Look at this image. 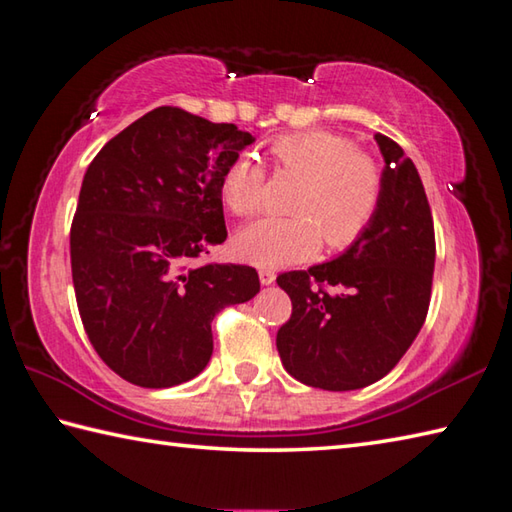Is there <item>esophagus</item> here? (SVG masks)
Returning <instances> with one entry per match:
<instances>
[{
    "instance_id": "34e87169",
    "label": "esophagus",
    "mask_w": 512,
    "mask_h": 512,
    "mask_svg": "<svg viewBox=\"0 0 512 512\" xmlns=\"http://www.w3.org/2000/svg\"><path fill=\"white\" fill-rule=\"evenodd\" d=\"M259 282H262L264 286L273 284L275 282V271H271V268H262V271H259Z\"/></svg>"
}]
</instances>
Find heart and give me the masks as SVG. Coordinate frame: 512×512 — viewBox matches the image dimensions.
<instances>
[{
    "label": "heart",
    "instance_id": "obj_1",
    "mask_svg": "<svg viewBox=\"0 0 512 512\" xmlns=\"http://www.w3.org/2000/svg\"><path fill=\"white\" fill-rule=\"evenodd\" d=\"M268 154L282 172L302 176L293 217H262L239 230L235 248L248 264L282 268L309 259L324 246L345 250L371 226L383 201L385 176L374 156L351 136L306 129L273 138ZM266 170L250 154L232 159L219 181L226 208L248 217L262 208Z\"/></svg>",
    "mask_w": 512,
    "mask_h": 512
}]
</instances>
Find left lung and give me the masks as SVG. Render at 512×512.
Returning <instances> with one entry per match:
<instances>
[{
  "instance_id": "obj_1",
  "label": "left lung",
  "mask_w": 512,
  "mask_h": 512,
  "mask_svg": "<svg viewBox=\"0 0 512 512\" xmlns=\"http://www.w3.org/2000/svg\"><path fill=\"white\" fill-rule=\"evenodd\" d=\"M376 143L385 188L365 235L327 264L277 277L293 302L291 318L277 331L282 365L300 383L329 392L387 376L430 306L436 257L430 203L403 147L383 134Z\"/></svg>"
}]
</instances>
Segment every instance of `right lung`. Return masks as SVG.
<instances>
[{"instance_id": "obj_1", "label": "right lung", "mask_w": 512, "mask_h": 512, "mask_svg": "<svg viewBox=\"0 0 512 512\" xmlns=\"http://www.w3.org/2000/svg\"><path fill=\"white\" fill-rule=\"evenodd\" d=\"M255 138L156 107L102 147L71 224L82 324L109 369L150 389L206 369L215 315L259 293L257 271L197 264L228 237L219 181Z\"/></svg>"}]
</instances>
